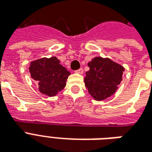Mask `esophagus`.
I'll use <instances>...</instances> for the list:
<instances>
[{
	"instance_id": "obj_1",
	"label": "esophagus",
	"mask_w": 152,
	"mask_h": 152,
	"mask_svg": "<svg viewBox=\"0 0 152 152\" xmlns=\"http://www.w3.org/2000/svg\"><path fill=\"white\" fill-rule=\"evenodd\" d=\"M75 72H76V73H78V74H83V69H78V70H76Z\"/></svg>"
}]
</instances>
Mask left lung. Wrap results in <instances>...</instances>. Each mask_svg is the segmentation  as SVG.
Here are the masks:
<instances>
[{"label": "left lung", "instance_id": "obj_1", "mask_svg": "<svg viewBox=\"0 0 152 152\" xmlns=\"http://www.w3.org/2000/svg\"><path fill=\"white\" fill-rule=\"evenodd\" d=\"M90 68L84 78L85 87L96 101H102L117 91L125 68L109 57H95L88 63Z\"/></svg>", "mask_w": 152, "mask_h": 152}]
</instances>
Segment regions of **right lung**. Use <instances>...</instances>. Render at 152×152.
Here are the masks:
<instances>
[{"label": "right lung", "mask_w": 152, "mask_h": 152, "mask_svg": "<svg viewBox=\"0 0 152 152\" xmlns=\"http://www.w3.org/2000/svg\"><path fill=\"white\" fill-rule=\"evenodd\" d=\"M56 57H42L31 61V77L39 85V92L53 97L56 96L66 86L67 79L71 74L60 64Z\"/></svg>", "instance_id": "add662e5"}]
</instances>
